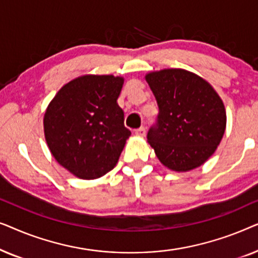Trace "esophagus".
<instances>
[{
    "label": "esophagus",
    "mask_w": 258,
    "mask_h": 258,
    "mask_svg": "<svg viewBox=\"0 0 258 258\" xmlns=\"http://www.w3.org/2000/svg\"><path fill=\"white\" fill-rule=\"evenodd\" d=\"M135 134L137 136H146V128H144V126H141V128L135 130Z\"/></svg>",
    "instance_id": "34e87169"
}]
</instances>
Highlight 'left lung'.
Wrapping results in <instances>:
<instances>
[{"label":"left lung","instance_id":"left-lung-1","mask_svg":"<svg viewBox=\"0 0 258 258\" xmlns=\"http://www.w3.org/2000/svg\"><path fill=\"white\" fill-rule=\"evenodd\" d=\"M146 81L160 109L147 136L157 158L177 172L201 167L216 151L227 126L220 95L203 77L181 68L148 73Z\"/></svg>","mask_w":258,"mask_h":258}]
</instances>
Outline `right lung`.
Wrapping results in <instances>:
<instances>
[{"instance_id":"1","label":"right lung","mask_w":258,"mask_h":258,"mask_svg":"<svg viewBox=\"0 0 258 258\" xmlns=\"http://www.w3.org/2000/svg\"><path fill=\"white\" fill-rule=\"evenodd\" d=\"M123 83L122 76H79L64 84L45 109L49 150L76 177L100 178L117 164L132 135L116 102Z\"/></svg>"}]
</instances>
